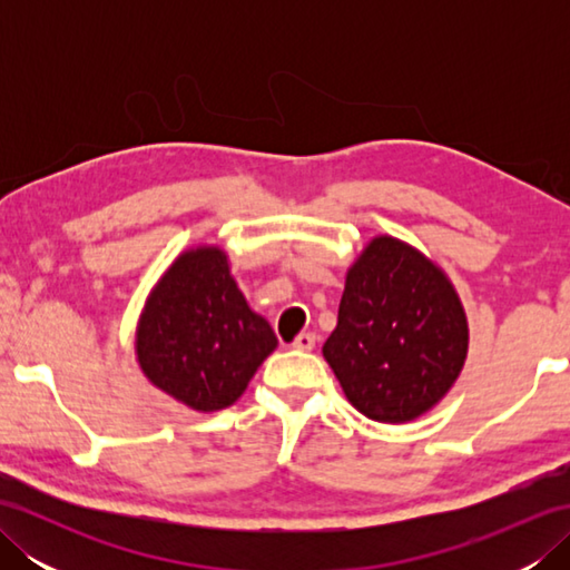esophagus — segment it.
I'll list each match as a JSON object with an SVG mask.
<instances>
[{
    "instance_id": "1",
    "label": "esophagus",
    "mask_w": 570,
    "mask_h": 570,
    "mask_svg": "<svg viewBox=\"0 0 570 570\" xmlns=\"http://www.w3.org/2000/svg\"><path fill=\"white\" fill-rule=\"evenodd\" d=\"M294 350H301V353H308V350L316 347V335L313 333H301L296 335V341L292 343Z\"/></svg>"
}]
</instances>
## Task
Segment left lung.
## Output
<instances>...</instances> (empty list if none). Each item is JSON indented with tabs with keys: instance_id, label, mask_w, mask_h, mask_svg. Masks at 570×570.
I'll list each match as a JSON object with an SVG mask.
<instances>
[{
	"instance_id": "1",
	"label": "left lung",
	"mask_w": 570,
	"mask_h": 570,
	"mask_svg": "<svg viewBox=\"0 0 570 570\" xmlns=\"http://www.w3.org/2000/svg\"><path fill=\"white\" fill-rule=\"evenodd\" d=\"M468 341L465 308L441 266L380 235L347 269L323 357L360 414L406 423L451 392Z\"/></svg>"
}]
</instances>
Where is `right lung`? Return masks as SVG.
<instances>
[{"label":"right lung","instance_id":"obj_1","mask_svg":"<svg viewBox=\"0 0 570 570\" xmlns=\"http://www.w3.org/2000/svg\"><path fill=\"white\" fill-rule=\"evenodd\" d=\"M276 345L215 245L178 254L151 288L135 337L144 377L203 414L233 406Z\"/></svg>","mask_w":570,"mask_h":570}]
</instances>
